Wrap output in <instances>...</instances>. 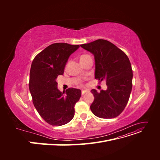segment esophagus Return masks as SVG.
<instances>
[{"instance_id": "1", "label": "esophagus", "mask_w": 160, "mask_h": 160, "mask_svg": "<svg viewBox=\"0 0 160 160\" xmlns=\"http://www.w3.org/2000/svg\"><path fill=\"white\" fill-rule=\"evenodd\" d=\"M87 91H88V89H82V90H81V94L83 95L86 93Z\"/></svg>"}]
</instances>
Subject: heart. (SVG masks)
<instances>
[{
	"label": "heart",
	"mask_w": 160,
	"mask_h": 160,
	"mask_svg": "<svg viewBox=\"0 0 160 160\" xmlns=\"http://www.w3.org/2000/svg\"><path fill=\"white\" fill-rule=\"evenodd\" d=\"M88 55H81V57H80V61H81L82 60H83L86 57H88Z\"/></svg>",
	"instance_id": "obj_1"
}]
</instances>
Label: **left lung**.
I'll list each match as a JSON object with an SVG mask.
<instances>
[{"instance_id":"left-lung-1","label":"left lung","mask_w":160,"mask_h":160,"mask_svg":"<svg viewBox=\"0 0 160 160\" xmlns=\"http://www.w3.org/2000/svg\"><path fill=\"white\" fill-rule=\"evenodd\" d=\"M94 55L95 78L106 81L107 90L92 89L94 101L90 106L95 116L111 119L122 113L132 89L133 71L125 53L111 42L98 39L80 45Z\"/></svg>"}]
</instances>
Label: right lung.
<instances>
[{"instance_id": "right-lung-1", "label": "right lung", "mask_w": 160, "mask_h": 160, "mask_svg": "<svg viewBox=\"0 0 160 160\" xmlns=\"http://www.w3.org/2000/svg\"><path fill=\"white\" fill-rule=\"evenodd\" d=\"M79 45L57 42L48 46L35 57L30 71L29 90L32 103L41 117L51 125L69 123L75 115V105L81 91L69 88L61 92L57 88L58 75L64 73L70 55Z\"/></svg>"}]
</instances>
